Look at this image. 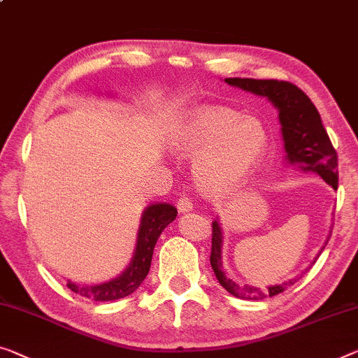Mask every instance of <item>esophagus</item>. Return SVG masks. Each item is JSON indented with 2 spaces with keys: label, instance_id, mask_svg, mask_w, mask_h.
<instances>
[{
  "label": "esophagus",
  "instance_id": "esophagus-1",
  "mask_svg": "<svg viewBox=\"0 0 358 358\" xmlns=\"http://www.w3.org/2000/svg\"><path fill=\"white\" fill-rule=\"evenodd\" d=\"M177 207L181 213H186V212H191L194 209V204L188 196H181L177 202Z\"/></svg>",
  "mask_w": 358,
  "mask_h": 358
}]
</instances>
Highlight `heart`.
Here are the masks:
<instances>
[{
    "label": "heart",
    "mask_w": 358,
    "mask_h": 358,
    "mask_svg": "<svg viewBox=\"0 0 358 358\" xmlns=\"http://www.w3.org/2000/svg\"><path fill=\"white\" fill-rule=\"evenodd\" d=\"M268 130L255 115L227 106H202L185 115L170 133V143L186 156H196L193 173L206 193L233 189L262 161Z\"/></svg>",
    "instance_id": "obj_1"
}]
</instances>
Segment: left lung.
Returning a JSON list of instances; mask_svg holds the SVG:
<instances>
[{
	"label": "left lung",
	"mask_w": 358,
	"mask_h": 358,
	"mask_svg": "<svg viewBox=\"0 0 358 358\" xmlns=\"http://www.w3.org/2000/svg\"><path fill=\"white\" fill-rule=\"evenodd\" d=\"M225 83L231 87L241 88L244 92L266 98L275 109L278 110V120L281 125L282 148H285L286 165L299 167L302 172H313L322 177L329 186L338 188V154L329 141V136L322 124V117L310 98L289 82L278 80H255V78H225ZM331 236V233H329ZM313 259V264L328 244V239ZM223 228L220 218L212 223V252L210 265L217 280L225 289L239 299L248 301H260L265 297L280 294L310 268H306L296 278L286 280L280 285H270L266 287H255L249 285H238L236 281L228 278L223 268Z\"/></svg>",
	"instance_id": "obj_1"
}]
</instances>
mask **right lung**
Returning <instances> with one entry per match:
<instances>
[{
	"mask_svg": "<svg viewBox=\"0 0 358 358\" xmlns=\"http://www.w3.org/2000/svg\"><path fill=\"white\" fill-rule=\"evenodd\" d=\"M110 96L114 98V94H109V98ZM177 207L169 204V202H149L141 213L140 227H138L136 233V244L130 264L114 278L101 282L87 285V282L67 280L69 289L76 294L99 302L117 301V299L130 296L148 276L154 246H156L164 228L177 218Z\"/></svg>",
	"mask_w": 358,
	"mask_h": 358,
	"instance_id": "right-lung-1",
	"label": "right lung"
}]
</instances>
